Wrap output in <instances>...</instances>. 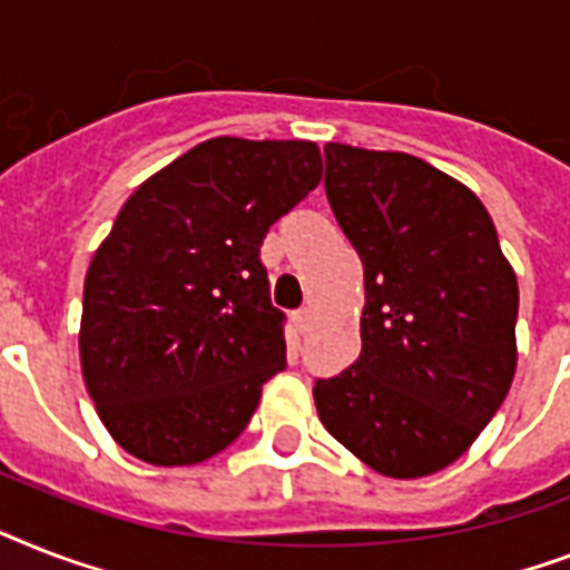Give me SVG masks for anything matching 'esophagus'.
<instances>
[{"label": "esophagus", "mask_w": 570, "mask_h": 570, "mask_svg": "<svg viewBox=\"0 0 570 570\" xmlns=\"http://www.w3.org/2000/svg\"><path fill=\"white\" fill-rule=\"evenodd\" d=\"M293 318H295V327H298L301 333H309V327H313V309H309V307L298 309Z\"/></svg>", "instance_id": "obj_1"}]
</instances>
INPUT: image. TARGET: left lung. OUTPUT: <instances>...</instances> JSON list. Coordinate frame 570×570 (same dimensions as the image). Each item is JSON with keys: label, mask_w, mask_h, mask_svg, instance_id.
Returning <instances> with one entry per match:
<instances>
[{"label": "left lung", "mask_w": 570, "mask_h": 570, "mask_svg": "<svg viewBox=\"0 0 570 570\" xmlns=\"http://www.w3.org/2000/svg\"><path fill=\"white\" fill-rule=\"evenodd\" d=\"M325 189L363 261L365 307L360 357L316 381L318 419L383 478H428L510 392L515 272L483 202L421 157L327 142Z\"/></svg>", "instance_id": "left-lung-1"}]
</instances>
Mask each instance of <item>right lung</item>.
I'll use <instances>...</instances> for the list:
<instances>
[{
  "mask_svg": "<svg viewBox=\"0 0 570 570\" xmlns=\"http://www.w3.org/2000/svg\"><path fill=\"white\" fill-rule=\"evenodd\" d=\"M322 180L309 140L213 137L134 189L90 261L78 331L101 424L149 465L234 442L286 365L266 230Z\"/></svg>",
  "mask_w": 570,
  "mask_h": 570,
  "instance_id": "obj_1",
  "label": "right lung"
}]
</instances>
